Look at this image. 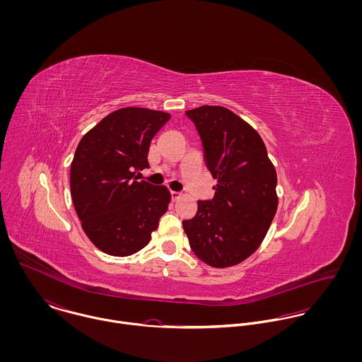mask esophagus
<instances>
[{
  "label": "esophagus",
  "mask_w": 362,
  "mask_h": 362,
  "mask_svg": "<svg viewBox=\"0 0 362 362\" xmlns=\"http://www.w3.org/2000/svg\"><path fill=\"white\" fill-rule=\"evenodd\" d=\"M181 198V194L180 192H175V191H171V199L173 201H177Z\"/></svg>",
  "instance_id": "esophagus-1"
}]
</instances>
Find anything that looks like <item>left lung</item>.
<instances>
[{
  "instance_id": "left-lung-1",
  "label": "left lung",
  "mask_w": 362,
  "mask_h": 362,
  "mask_svg": "<svg viewBox=\"0 0 362 362\" xmlns=\"http://www.w3.org/2000/svg\"><path fill=\"white\" fill-rule=\"evenodd\" d=\"M202 139L205 163L217 185L210 201L182 221L194 254L211 267L251 257L277 210V175L258 132L221 105L185 111Z\"/></svg>"
}]
</instances>
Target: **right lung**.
<instances>
[{
	"instance_id": "right-lung-1",
	"label": "right lung",
	"mask_w": 362,
	"mask_h": 362,
	"mask_svg": "<svg viewBox=\"0 0 362 362\" xmlns=\"http://www.w3.org/2000/svg\"><path fill=\"white\" fill-rule=\"evenodd\" d=\"M168 112L142 107L112 111L81 139L71 163V197L88 238L104 254L129 257L151 241L171 195L138 181L151 142Z\"/></svg>"
}]
</instances>
